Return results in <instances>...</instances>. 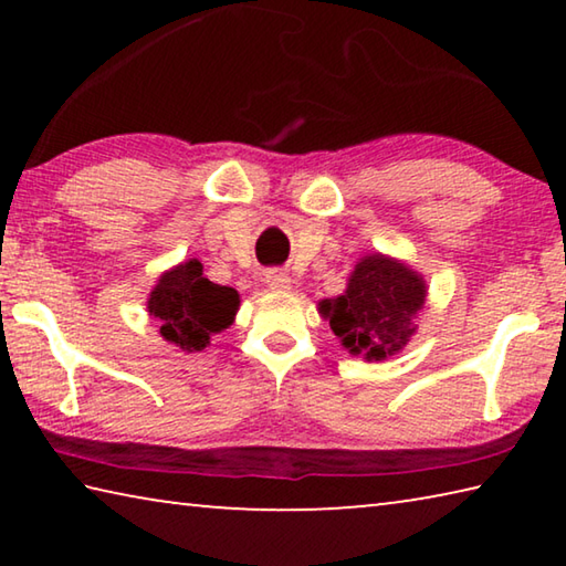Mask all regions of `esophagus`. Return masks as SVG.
I'll return each instance as SVG.
<instances>
[{"label":"esophagus","instance_id":"1","mask_svg":"<svg viewBox=\"0 0 566 566\" xmlns=\"http://www.w3.org/2000/svg\"><path fill=\"white\" fill-rule=\"evenodd\" d=\"M264 282H266V286H270V290H274V292H286V290H290V286H292L290 274L280 272V270L264 272Z\"/></svg>","mask_w":566,"mask_h":566}]
</instances>
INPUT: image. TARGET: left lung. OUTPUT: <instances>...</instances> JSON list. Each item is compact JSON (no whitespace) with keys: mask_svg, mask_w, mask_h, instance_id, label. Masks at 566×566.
Masks as SVG:
<instances>
[{"mask_svg":"<svg viewBox=\"0 0 566 566\" xmlns=\"http://www.w3.org/2000/svg\"><path fill=\"white\" fill-rule=\"evenodd\" d=\"M427 284L411 266L385 254L361 256L347 290L319 302V314L349 354L381 361L407 347L417 312L424 306Z\"/></svg>","mask_w":566,"mask_h":566,"instance_id":"8db88e82","label":"left lung"}]
</instances>
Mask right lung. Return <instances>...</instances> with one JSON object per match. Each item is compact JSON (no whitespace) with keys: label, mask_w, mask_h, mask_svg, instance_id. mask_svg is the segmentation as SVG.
Wrapping results in <instances>:
<instances>
[{"label":"right lung","mask_w":566,"mask_h":566,"mask_svg":"<svg viewBox=\"0 0 566 566\" xmlns=\"http://www.w3.org/2000/svg\"><path fill=\"white\" fill-rule=\"evenodd\" d=\"M147 310L169 344H177L181 352H202L212 334L234 322L239 294L232 286L209 282L202 262L189 260L159 276Z\"/></svg>","instance_id":"1"}]
</instances>
